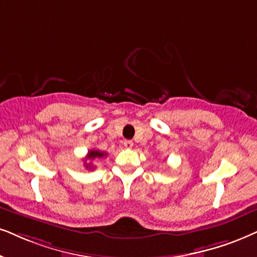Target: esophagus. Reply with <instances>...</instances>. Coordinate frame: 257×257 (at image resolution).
I'll list each match as a JSON object with an SVG mask.
<instances>
[{
	"label": "esophagus",
	"mask_w": 257,
	"mask_h": 257,
	"mask_svg": "<svg viewBox=\"0 0 257 257\" xmlns=\"http://www.w3.org/2000/svg\"><path fill=\"white\" fill-rule=\"evenodd\" d=\"M123 145H124L125 148H132L133 146H134V142L131 141V140H125V141L123 142Z\"/></svg>",
	"instance_id": "esophagus-1"
}]
</instances>
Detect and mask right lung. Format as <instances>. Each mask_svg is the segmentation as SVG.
<instances>
[{
    "label": "right lung",
    "instance_id": "1",
    "mask_svg": "<svg viewBox=\"0 0 257 257\" xmlns=\"http://www.w3.org/2000/svg\"><path fill=\"white\" fill-rule=\"evenodd\" d=\"M106 155H108V153L97 151V149H91V151H89V153H87L86 158L84 159V165H85V167L87 168V170H93L92 164H91V162H89V164H87L86 160L92 161V160H95V159L104 158V157H106Z\"/></svg>",
    "mask_w": 257,
    "mask_h": 257
}]
</instances>
